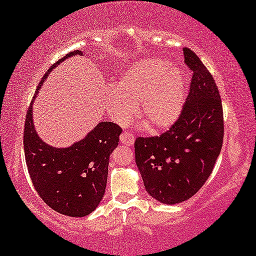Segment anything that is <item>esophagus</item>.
Returning a JSON list of instances; mask_svg holds the SVG:
<instances>
[{
    "label": "esophagus",
    "instance_id": "obj_1",
    "mask_svg": "<svg viewBox=\"0 0 256 256\" xmlns=\"http://www.w3.org/2000/svg\"><path fill=\"white\" fill-rule=\"evenodd\" d=\"M120 142L126 146H132V145H134V142H135V140H134V136L132 135V134L124 132L120 135Z\"/></svg>",
    "mask_w": 256,
    "mask_h": 256
}]
</instances>
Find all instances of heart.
Masks as SVG:
<instances>
[{"mask_svg":"<svg viewBox=\"0 0 256 256\" xmlns=\"http://www.w3.org/2000/svg\"><path fill=\"white\" fill-rule=\"evenodd\" d=\"M186 82L169 61L148 58L129 66L104 98L110 114L119 122L138 116L150 132L168 130L177 122L185 103Z\"/></svg>","mask_w":256,"mask_h":256,"instance_id":"1","label":"heart"}]
</instances>
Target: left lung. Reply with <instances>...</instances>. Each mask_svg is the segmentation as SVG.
Returning a JSON list of instances; mask_svg holds the SVG:
<instances>
[{"label": "left lung", "mask_w": 256, "mask_h": 256, "mask_svg": "<svg viewBox=\"0 0 256 256\" xmlns=\"http://www.w3.org/2000/svg\"><path fill=\"white\" fill-rule=\"evenodd\" d=\"M192 70L190 93L170 130L135 140V158L146 192L163 204L190 198L212 174L224 142V112L214 79L200 58L182 48Z\"/></svg>", "instance_id": "1"}]
</instances>
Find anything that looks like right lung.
<instances>
[{
	"instance_id": "obj_1",
	"label": "right lung",
	"mask_w": 256,
	"mask_h": 256,
	"mask_svg": "<svg viewBox=\"0 0 256 256\" xmlns=\"http://www.w3.org/2000/svg\"><path fill=\"white\" fill-rule=\"evenodd\" d=\"M85 54L84 50L70 52L48 70L28 108L24 132V158L34 187L54 211L74 218L88 216L100 205L106 192L108 158L122 130L118 124L102 121L82 140L66 148H54L37 134L32 106L54 68L71 56Z\"/></svg>"
}]
</instances>
